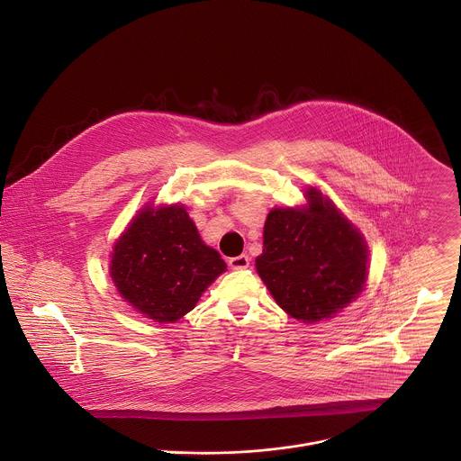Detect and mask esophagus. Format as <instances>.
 I'll list each match as a JSON object with an SVG mask.
<instances>
[{
  "mask_svg": "<svg viewBox=\"0 0 461 461\" xmlns=\"http://www.w3.org/2000/svg\"><path fill=\"white\" fill-rule=\"evenodd\" d=\"M228 266L233 271H244L249 267V257L248 255H240V257H233L228 260Z\"/></svg>",
  "mask_w": 461,
  "mask_h": 461,
  "instance_id": "1",
  "label": "esophagus"
}]
</instances>
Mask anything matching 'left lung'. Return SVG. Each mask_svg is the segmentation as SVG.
<instances>
[{"label": "left lung", "instance_id": "1", "mask_svg": "<svg viewBox=\"0 0 461 461\" xmlns=\"http://www.w3.org/2000/svg\"><path fill=\"white\" fill-rule=\"evenodd\" d=\"M306 204L273 208L257 273L279 308L315 324L333 319L366 288L368 248L362 231L315 186Z\"/></svg>", "mask_w": 461, "mask_h": 461}]
</instances>
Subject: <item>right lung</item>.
Returning <instances> with one entry per match:
<instances>
[{
	"label": "right lung",
	"instance_id": "right-lung-1",
	"mask_svg": "<svg viewBox=\"0 0 461 461\" xmlns=\"http://www.w3.org/2000/svg\"><path fill=\"white\" fill-rule=\"evenodd\" d=\"M226 271L184 204L148 203L115 240L108 273L119 295L155 322H176Z\"/></svg>",
	"mask_w": 461,
	"mask_h": 461
}]
</instances>
